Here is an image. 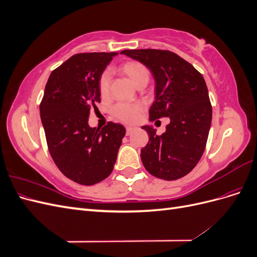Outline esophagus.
Wrapping results in <instances>:
<instances>
[{
    "instance_id": "1",
    "label": "esophagus",
    "mask_w": 257,
    "mask_h": 257,
    "mask_svg": "<svg viewBox=\"0 0 257 257\" xmlns=\"http://www.w3.org/2000/svg\"><path fill=\"white\" fill-rule=\"evenodd\" d=\"M134 131V128L133 127H131V126H126V135L128 136V135H131V133L132 132Z\"/></svg>"
}]
</instances>
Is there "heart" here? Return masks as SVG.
<instances>
[{"mask_svg": "<svg viewBox=\"0 0 257 257\" xmlns=\"http://www.w3.org/2000/svg\"><path fill=\"white\" fill-rule=\"evenodd\" d=\"M120 71L127 77L128 80L135 87H137L142 82H148L150 77L149 69L138 61L125 62V63L121 65ZM109 85L110 75L105 72L100 76L99 79V92L103 96H106L108 92H109ZM142 112L143 107L137 104H118L112 109V114L114 118L127 124H133L137 122L139 118H141Z\"/></svg>", "mask_w": 257, "mask_h": 257, "instance_id": "1", "label": "heart"}]
</instances>
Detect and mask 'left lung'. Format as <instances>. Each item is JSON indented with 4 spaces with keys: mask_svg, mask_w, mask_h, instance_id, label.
Listing matches in <instances>:
<instances>
[{
    "mask_svg": "<svg viewBox=\"0 0 257 257\" xmlns=\"http://www.w3.org/2000/svg\"><path fill=\"white\" fill-rule=\"evenodd\" d=\"M122 54L143 63L155 82V97L150 107V121L169 116L166 132L144 125L149 142L141 158L151 175L177 180L197 165L205 151L211 126L212 107L203 75L189 62L168 50H123Z\"/></svg>",
    "mask_w": 257,
    "mask_h": 257,
    "instance_id": "obj_1",
    "label": "left lung"
}]
</instances>
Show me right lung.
Returning a JSON list of instances; mask_svg holds the SVG:
<instances>
[{
    "label": "right lung",
    "instance_id": "1",
    "mask_svg": "<svg viewBox=\"0 0 257 257\" xmlns=\"http://www.w3.org/2000/svg\"><path fill=\"white\" fill-rule=\"evenodd\" d=\"M118 52L78 53L50 74L40 106L51 158L71 180L93 185L109 176L125 128L108 122L89 125L90 111L100 102L99 79Z\"/></svg>",
    "mask_w": 257,
    "mask_h": 257
}]
</instances>
